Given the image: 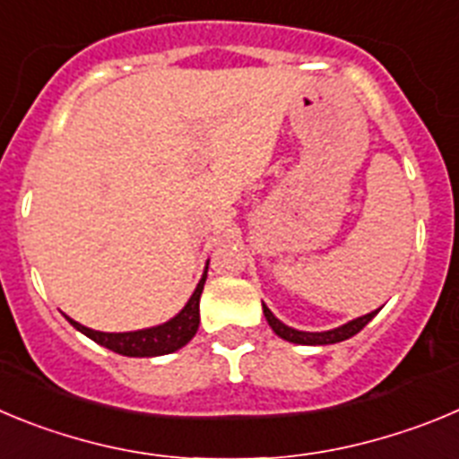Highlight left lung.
Returning <instances> with one entry per match:
<instances>
[{
	"label": "left lung",
	"instance_id": "left-lung-1",
	"mask_svg": "<svg viewBox=\"0 0 459 459\" xmlns=\"http://www.w3.org/2000/svg\"><path fill=\"white\" fill-rule=\"evenodd\" d=\"M376 314H377V309H376V312L367 314V316L355 318V321L346 323V325L336 327V330H330V332H300V330H293V327L284 325L281 321H277V318L273 316L271 309L264 305V316H266L268 325L273 327V332H275L277 336H281L284 342L302 343V346H327V343L346 342V339L355 336L357 332L361 330V327H367V323L373 321V316H376Z\"/></svg>",
	"mask_w": 459,
	"mask_h": 459
}]
</instances>
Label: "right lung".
Instances as JSON below:
<instances>
[{"mask_svg":"<svg viewBox=\"0 0 459 459\" xmlns=\"http://www.w3.org/2000/svg\"><path fill=\"white\" fill-rule=\"evenodd\" d=\"M209 268V266H207ZM204 280H207V271L202 275L200 284H197L195 293L191 296L188 305L184 307L182 312L172 321L163 323L159 327H150V330H138V332H98L91 330L86 325H79L77 321L67 318L73 323L79 332L92 339L100 346L108 348V351L117 352V355L125 357H157V355H168V352L179 351L182 346H186L195 336L197 325H200V296L202 289H204Z\"/></svg>","mask_w":459,"mask_h":459,"instance_id":"1","label":"right lung"}]
</instances>
